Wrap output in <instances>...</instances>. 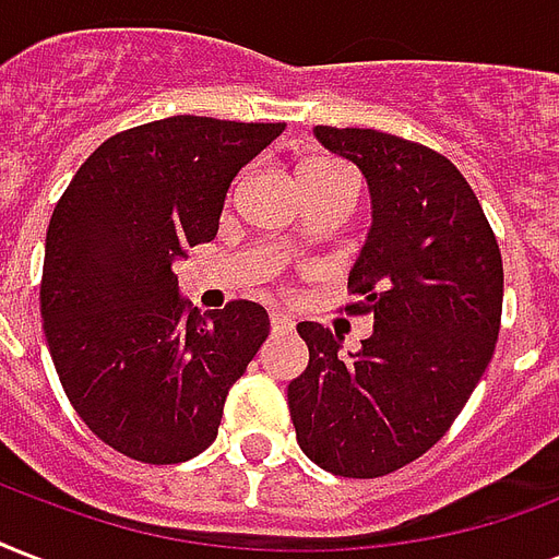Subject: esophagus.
<instances>
[{"mask_svg":"<svg viewBox=\"0 0 559 559\" xmlns=\"http://www.w3.org/2000/svg\"><path fill=\"white\" fill-rule=\"evenodd\" d=\"M270 322H272V331H278V334H284V331H293V319H289L284 310H272Z\"/></svg>","mask_w":559,"mask_h":559,"instance_id":"34e87169","label":"esophagus"}]
</instances>
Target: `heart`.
Masks as SVG:
<instances>
[{
    "mask_svg": "<svg viewBox=\"0 0 559 559\" xmlns=\"http://www.w3.org/2000/svg\"><path fill=\"white\" fill-rule=\"evenodd\" d=\"M336 169H343L340 164H331V160H310V164L301 166V181L305 178H313V176H325V173H336Z\"/></svg>",
    "mask_w": 559,
    "mask_h": 559,
    "instance_id": "b5f03b06",
    "label": "heart"
}]
</instances>
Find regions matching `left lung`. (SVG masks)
I'll use <instances>...</instances> for the list:
<instances>
[{"mask_svg": "<svg viewBox=\"0 0 559 559\" xmlns=\"http://www.w3.org/2000/svg\"><path fill=\"white\" fill-rule=\"evenodd\" d=\"M334 155L357 164L372 228L348 272L374 331L348 360L319 322H298L308 369L287 402L301 451L340 478L407 466L457 419L496 352L504 266L478 195L449 157L372 128L317 126Z\"/></svg>", "mask_w": 559, "mask_h": 559, "instance_id": "obj_1", "label": "left lung"}]
</instances>
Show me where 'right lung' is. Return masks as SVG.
Returning a JSON list of instances; mask_svg holds the SVG:
<instances>
[{
  "label": "right lung",
  "instance_id": "right-lung-1",
  "mask_svg": "<svg viewBox=\"0 0 559 559\" xmlns=\"http://www.w3.org/2000/svg\"><path fill=\"white\" fill-rule=\"evenodd\" d=\"M284 122L166 117L108 138L46 231L40 313L81 421L140 463H185L219 431L225 395L270 336L254 301L204 313L173 261L211 242L228 187Z\"/></svg>",
  "mask_w": 559,
  "mask_h": 559
}]
</instances>
